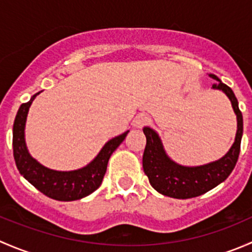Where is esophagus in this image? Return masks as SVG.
<instances>
[{"instance_id": "esophagus-1", "label": "esophagus", "mask_w": 252, "mask_h": 252, "mask_svg": "<svg viewBox=\"0 0 252 252\" xmlns=\"http://www.w3.org/2000/svg\"><path fill=\"white\" fill-rule=\"evenodd\" d=\"M149 121L150 118L146 116V114H139V116H136L135 118H134L133 126L136 129H141L142 126H145L147 123H149Z\"/></svg>"}]
</instances>
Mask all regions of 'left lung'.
<instances>
[{"instance_id":"8db88e82","label":"left lung","mask_w":252,"mask_h":252,"mask_svg":"<svg viewBox=\"0 0 252 252\" xmlns=\"http://www.w3.org/2000/svg\"><path fill=\"white\" fill-rule=\"evenodd\" d=\"M210 77L217 80L212 89L223 91L232 103L236 116L235 140L229 151L217 161L201 166H183L167 155L157 131L150 126H144L142 130L146 136V146L142 156V168L152 188L164 196L173 199L200 196L224 182L238 161L243 138V114L239 110L238 100L232 89L223 84L215 74H210Z\"/></svg>"}]
</instances>
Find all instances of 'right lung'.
I'll return each mask as SVG.
<instances>
[{"label":"right lung","instance_id":"1","mask_svg":"<svg viewBox=\"0 0 252 252\" xmlns=\"http://www.w3.org/2000/svg\"><path fill=\"white\" fill-rule=\"evenodd\" d=\"M40 93L32 95L27 103L20 106L14 119L13 156L18 171L30 184L51 199L58 201H74L83 199L100 187L111 155L123 142L129 130L106 142L97 156L83 168L74 171H55L47 168L29 154L25 142V123L28 112L32 101Z\"/></svg>","mask_w":252,"mask_h":252}]
</instances>
